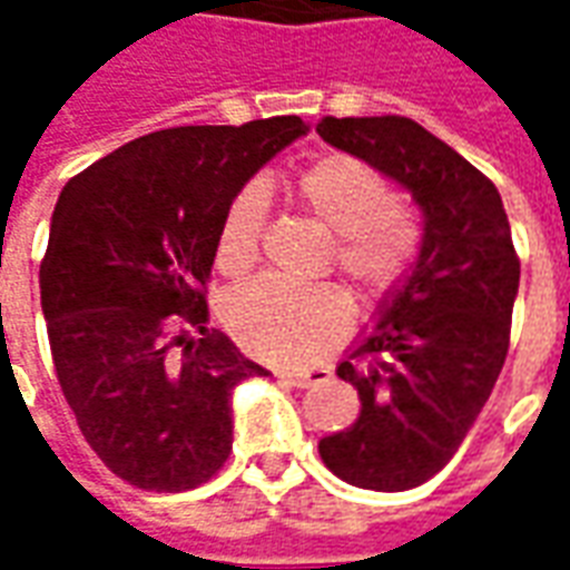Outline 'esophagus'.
<instances>
[{
  "instance_id": "1",
  "label": "esophagus",
  "mask_w": 570,
  "mask_h": 570,
  "mask_svg": "<svg viewBox=\"0 0 570 570\" xmlns=\"http://www.w3.org/2000/svg\"><path fill=\"white\" fill-rule=\"evenodd\" d=\"M277 379L289 387H311V384L317 382H326L330 379V370H305V372H289V370H281L277 372Z\"/></svg>"
}]
</instances>
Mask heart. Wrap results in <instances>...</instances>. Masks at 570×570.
Here are the masks:
<instances>
[{
    "mask_svg": "<svg viewBox=\"0 0 570 570\" xmlns=\"http://www.w3.org/2000/svg\"><path fill=\"white\" fill-rule=\"evenodd\" d=\"M298 195L338 235V265L366 296H382L419 253V228L391 200V188L370 164L351 155H323L298 174ZM268 191L249 183L237 191L219 225L216 262L247 272L259 253ZM225 326L249 354L277 366H311L351 330V298L335 284H289L259 277L225 298Z\"/></svg>",
    "mask_w": 570,
    "mask_h": 570,
    "instance_id": "1",
    "label": "heart"
}]
</instances>
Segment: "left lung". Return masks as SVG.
Masks as SVG:
<instances>
[{
  "label": "left lung",
  "instance_id": "left-lung-1",
  "mask_svg": "<svg viewBox=\"0 0 570 570\" xmlns=\"http://www.w3.org/2000/svg\"><path fill=\"white\" fill-rule=\"evenodd\" d=\"M317 134L421 210L419 256L335 370L357 387V421L317 449L347 485L415 489L452 461L503 370L519 293L510 223L494 183L412 118L330 116Z\"/></svg>",
  "mask_w": 570,
  "mask_h": 570
}]
</instances>
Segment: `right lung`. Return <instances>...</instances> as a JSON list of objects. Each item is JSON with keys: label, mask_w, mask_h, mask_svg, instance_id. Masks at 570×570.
Returning <instances> with one entry per match:
<instances>
[{"label": "right lung", "mask_w": 570, "mask_h": 570, "mask_svg": "<svg viewBox=\"0 0 570 570\" xmlns=\"http://www.w3.org/2000/svg\"><path fill=\"white\" fill-rule=\"evenodd\" d=\"M298 116L146 134L72 176L39 268L57 382L85 440L146 491L195 489L232 452V394L268 375L207 330L204 281L228 204Z\"/></svg>", "instance_id": "right-lung-1"}]
</instances>
